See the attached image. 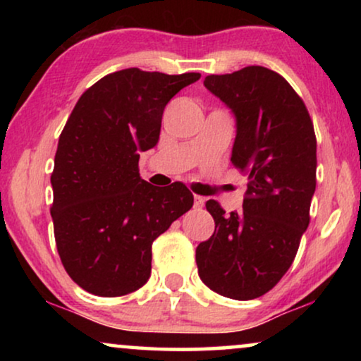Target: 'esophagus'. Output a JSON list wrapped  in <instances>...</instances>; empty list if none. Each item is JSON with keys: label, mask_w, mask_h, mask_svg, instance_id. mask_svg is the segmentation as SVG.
Wrapping results in <instances>:
<instances>
[{"label": "esophagus", "mask_w": 361, "mask_h": 361, "mask_svg": "<svg viewBox=\"0 0 361 361\" xmlns=\"http://www.w3.org/2000/svg\"><path fill=\"white\" fill-rule=\"evenodd\" d=\"M205 205V199L200 195H194V207L195 209H202Z\"/></svg>", "instance_id": "1"}]
</instances>
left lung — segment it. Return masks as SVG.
I'll return each instance as SVG.
<instances>
[{"instance_id":"left-lung-1","label":"left lung","mask_w":361,"mask_h":361,"mask_svg":"<svg viewBox=\"0 0 361 361\" xmlns=\"http://www.w3.org/2000/svg\"><path fill=\"white\" fill-rule=\"evenodd\" d=\"M204 85L236 116L231 162L248 174L243 212L205 204L215 231L197 246L205 286L225 298L263 295L288 273L310 221L317 140L310 115L284 77L261 66L207 75Z\"/></svg>"}]
</instances>
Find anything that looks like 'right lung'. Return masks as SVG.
<instances>
[{"label":"right lung","mask_w":361,"mask_h":361,"mask_svg":"<svg viewBox=\"0 0 361 361\" xmlns=\"http://www.w3.org/2000/svg\"><path fill=\"white\" fill-rule=\"evenodd\" d=\"M200 78L125 68L78 98L59 137L51 215L59 256L87 293L130 294L151 276L152 241L192 209L182 182L154 187L140 177V151L157 145L164 108Z\"/></svg>","instance_id":"add662e5"}]
</instances>
